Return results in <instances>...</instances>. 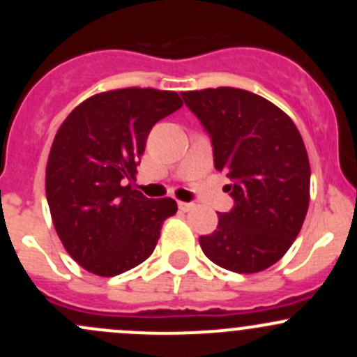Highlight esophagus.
Masks as SVG:
<instances>
[{
	"mask_svg": "<svg viewBox=\"0 0 357 357\" xmlns=\"http://www.w3.org/2000/svg\"><path fill=\"white\" fill-rule=\"evenodd\" d=\"M178 207H179V211H181V212H188V211H192L195 205L188 204V202H178Z\"/></svg>",
	"mask_w": 357,
	"mask_h": 357,
	"instance_id": "1",
	"label": "esophagus"
}]
</instances>
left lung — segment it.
Listing matches in <instances>:
<instances>
[{
    "label": "left lung",
    "instance_id": "1",
    "mask_svg": "<svg viewBox=\"0 0 357 357\" xmlns=\"http://www.w3.org/2000/svg\"><path fill=\"white\" fill-rule=\"evenodd\" d=\"M211 138L231 211L200 236L204 254L235 273H259L285 255L309 207L311 169L301 132L285 112L238 88L181 93Z\"/></svg>",
    "mask_w": 357,
    "mask_h": 357
}]
</instances>
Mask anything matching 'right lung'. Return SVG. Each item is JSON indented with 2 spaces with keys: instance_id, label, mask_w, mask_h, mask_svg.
Listing matches in <instances>:
<instances>
[{
  "instance_id": "obj_1",
  "label": "right lung",
  "mask_w": 357,
  "mask_h": 357,
  "mask_svg": "<svg viewBox=\"0 0 357 357\" xmlns=\"http://www.w3.org/2000/svg\"><path fill=\"white\" fill-rule=\"evenodd\" d=\"M181 107L174 91L115 89L82 102L60 126L46 165V199L63 247L89 273L117 276L142 264L162 222L178 211L172 199L132 190L131 179L153 126Z\"/></svg>"
}]
</instances>
